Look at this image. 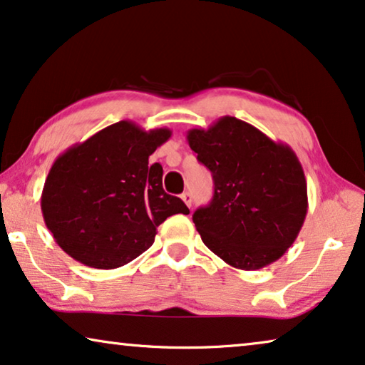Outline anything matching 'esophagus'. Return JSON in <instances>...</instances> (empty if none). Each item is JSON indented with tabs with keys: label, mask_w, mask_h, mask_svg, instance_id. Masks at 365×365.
<instances>
[{
	"label": "esophagus",
	"mask_w": 365,
	"mask_h": 365,
	"mask_svg": "<svg viewBox=\"0 0 365 365\" xmlns=\"http://www.w3.org/2000/svg\"><path fill=\"white\" fill-rule=\"evenodd\" d=\"M182 200H183V203L188 206V208L192 206V195L190 193H182Z\"/></svg>",
	"instance_id": "obj_1"
}]
</instances>
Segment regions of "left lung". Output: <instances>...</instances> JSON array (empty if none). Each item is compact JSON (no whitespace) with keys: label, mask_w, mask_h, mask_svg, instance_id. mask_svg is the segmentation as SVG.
Returning a JSON list of instances; mask_svg holds the SVG:
<instances>
[{"label":"left lung","mask_w":365,"mask_h":365,"mask_svg":"<svg viewBox=\"0 0 365 365\" xmlns=\"http://www.w3.org/2000/svg\"><path fill=\"white\" fill-rule=\"evenodd\" d=\"M187 140L213 173V200L193 213L205 246L241 270L279 260L308 211L307 178L295 152L232 116L190 129Z\"/></svg>","instance_id":"obj_1"}]
</instances>
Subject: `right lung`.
Masks as SVG:
<instances>
[{
  "mask_svg": "<svg viewBox=\"0 0 365 365\" xmlns=\"http://www.w3.org/2000/svg\"><path fill=\"white\" fill-rule=\"evenodd\" d=\"M170 135L119 121L57 157L41 210L63 252L88 267L118 269L148 251L168 216L190 213L162 188V165L149 164Z\"/></svg>",
  "mask_w": 365,
  "mask_h": 365,
  "instance_id": "obj_1",
  "label": "right lung"
}]
</instances>
